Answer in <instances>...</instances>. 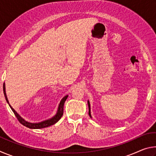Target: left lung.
I'll return each instance as SVG.
<instances>
[{
    "label": "left lung",
    "mask_w": 156,
    "mask_h": 156,
    "mask_svg": "<svg viewBox=\"0 0 156 156\" xmlns=\"http://www.w3.org/2000/svg\"><path fill=\"white\" fill-rule=\"evenodd\" d=\"M87 103H88V107H89V115L90 116V118L91 117V108H90V103H89V101L87 100Z\"/></svg>",
    "instance_id": "obj_1"
}]
</instances>
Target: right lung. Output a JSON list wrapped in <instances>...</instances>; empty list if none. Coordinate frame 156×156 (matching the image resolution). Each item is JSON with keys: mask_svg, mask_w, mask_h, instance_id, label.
I'll return each instance as SVG.
<instances>
[{"mask_svg": "<svg viewBox=\"0 0 156 156\" xmlns=\"http://www.w3.org/2000/svg\"><path fill=\"white\" fill-rule=\"evenodd\" d=\"M3 92H4L5 100H6V101H7V103H8L9 106L12 109V112H14L15 115L16 116V118H17V119L18 120V121H19V122L21 124H22L23 125L27 126V127L30 128V129H43V128L48 127V126H51L53 125H54V124H56L62 116L64 104H65V100H67V97H68V95H66V96L63 97L62 100H60V103L58 105V110H57V112L56 113V115L53 116L52 118H49V119L43 120V121H42V122H40L32 123V122H28V121L25 120L24 118H23L22 117H21V116L19 114H18V113L16 112V111L14 109H13L11 105H10L9 102V100H8V99H7L6 91H5V83L3 84Z\"/></svg>", "mask_w": 156, "mask_h": 156, "instance_id": "right-lung-1", "label": "right lung"}]
</instances>
